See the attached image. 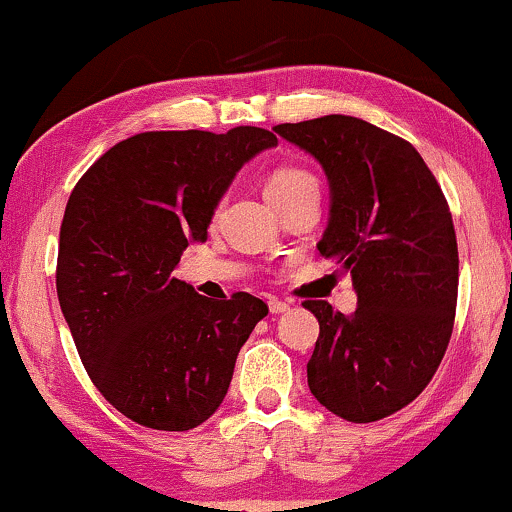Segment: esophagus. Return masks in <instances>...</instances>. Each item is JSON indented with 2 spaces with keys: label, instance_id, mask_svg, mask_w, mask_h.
<instances>
[{
  "label": "esophagus",
  "instance_id": "obj_1",
  "mask_svg": "<svg viewBox=\"0 0 512 512\" xmlns=\"http://www.w3.org/2000/svg\"><path fill=\"white\" fill-rule=\"evenodd\" d=\"M269 310H272V315H281V312L291 310V305L283 303V300H279V298H272L269 300Z\"/></svg>",
  "mask_w": 512,
  "mask_h": 512
}]
</instances>
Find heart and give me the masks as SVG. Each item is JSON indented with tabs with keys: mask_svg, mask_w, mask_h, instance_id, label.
Listing matches in <instances>:
<instances>
[{
	"mask_svg": "<svg viewBox=\"0 0 512 512\" xmlns=\"http://www.w3.org/2000/svg\"><path fill=\"white\" fill-rule=\"evenodd\" d=\"M305 188H319L317 178L310 171L300 169V166H279L264 181V195L269 197V202H279L283 197L295 195L298 190Z\"/></svg>",
	"mask_w": 512,
	"mask_h": 512,
	"instance_id": "b5f03b06",
	"label": "heart"
}]
</instances>
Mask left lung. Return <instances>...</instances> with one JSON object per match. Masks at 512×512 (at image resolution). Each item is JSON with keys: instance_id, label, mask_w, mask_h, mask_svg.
Returning a JSON list of instances; mask_svg holds the SVG:
<instances>
[{"instance_id": "left-lung-1", "label": "left lung", "mask_w": 512, "mask_h": 512, "mask_svg": "<svg viewBox=\"0 0 512 512\" xmlns=\"http://www.w3.org/2000/svg\"><path fill=\"white\" fill-rule=\"evenodd\" d=\"M274 131L322 164L331 217L317 243L353 276L357 310L305 300L319 338L312 396L348 422L412 403L439 369L458 303V240L446 197L420 152L384 128L329 114Z\"/></svg>"}]
</instances>
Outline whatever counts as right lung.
<instances>
[{
    "mask_svg": "<svg viewBox=\"0 0 512 512\" xmlns=\"http://www.w3.org/2000/svg\"><path fill=\"white\" fill-rule=\"evenodd\" d=\"M272 131H147L80 176L59 233L57 295L83 367L128 420L188 432L219 408L238 350L269 307L250 293L212 300L176 279L207 240L221 195Z\"/></svg>",
    "mask_w": 512,
    "mask_h": 512,
    "instance_id": "obj_1",
    "label": "right lung"
}]
</instances>
